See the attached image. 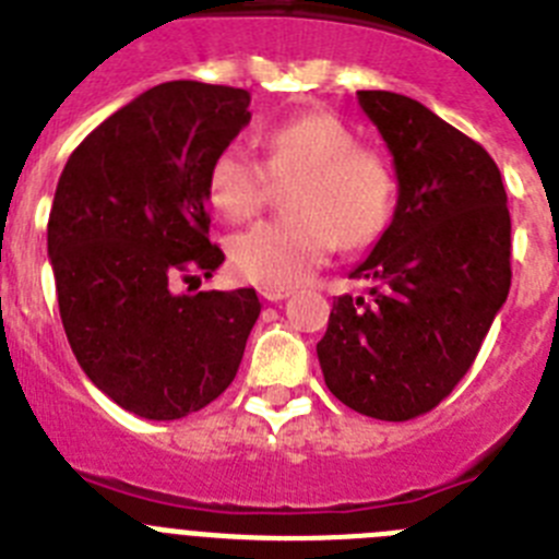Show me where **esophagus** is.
I'll return each instance as SVG.
<instances>
[{"mask_svg":"<svg viewBox=\"0 0 559 559\" xmlns=\"http://www.w3.org/2000/svg\"><path fill=\"white\" fill-rule=\"evenodd\" d=\"M290 294H294L290 288H260V296H263L265 302H283Z\"/></svg>","mask_w":559,"mask_h":559,"instance_id":"1","label":"esophagus"}]
</instances>
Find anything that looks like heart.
Returning <instances> with one entry per match:
<instances>
[{
  "label": "heart",
  "mask_w": 559,
  "mask_h": 559,
  "mask_svg": "<svg viewBox=\"0 0 559 559\" xmlns=\"http://www.w3.org/2000/svg\"><path fill=\"white\" fill-rule=\"evenodd\" d=\"M260 162L243 145L212 159L206 199L226 221H249L269 199V176L293 181L285 221H265L229 240L237 276L263 288H294L328 263L335 243L369 246L394 210L386 159L364 147L353 128L324 111L299 114L263 133Z\"/></svg>",
  "instance_id": "b5f03b06"
}]
</instances>
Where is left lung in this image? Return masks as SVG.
<instances>
[{"label":"left lung","instance_id":"left-lung-1","mask_svg":"<svg viewBox=\"0 0 559 559\" xmlns=\"http://www.w3.org/2000/svg\"><path fill=\"white\" fill-rule=\"evenodd\" d=\"M392 151L397 206L316 344L324 383L353 412L406 423L473 367L512 283L501 170L478 142L394 92H358Z\"/></svg>","mask_w":559,"mask_h":559}]
</instances>
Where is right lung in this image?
Returning a JSON list of instances; mask_svg holds the SVG:
<instances>
[{
  "instance_id": "1",
  "label": "right lung",
  "mask_w": 559,
  "mask_h": 559,
  "mask_svg": "<svg viewBox=\"0 0 559 559\" xmlns=\"http://www.w3.org/2000/svg\"><path fill=\"white\" fill-rule=\"evenodd\" d=\"M246 88L170 81L72 151L47 224L69 347L126 412L181 419L235 380L260 316L254 288L176 294L212 276L206 173L251 120Z\"/></svg>"
}]
</instances>
